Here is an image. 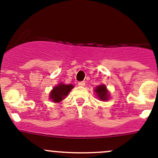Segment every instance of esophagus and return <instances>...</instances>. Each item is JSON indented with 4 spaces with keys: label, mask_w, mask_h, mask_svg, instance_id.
<instances>
[{
    "label": "esophagus",
    "mask_w": 158,
    "mask_h": 158,
    "mask_svg": "<svg viewBox=\"0 0 158 158\" xmlns=\"http://www.w3.org/2000/svg\"><path fill=\"white\" fill-rule=\"evenodd\" d=\"M78 85H79V86H84L86 85V82H84V81H81V82H78Z\"/></svg>",
    "instance_id": "esophagus-1"
}]
</instances>
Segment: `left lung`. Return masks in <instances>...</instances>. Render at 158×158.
I'll return each mask as SVG.
<instances>
[{"label":"left lung","mask_w":158,"mask_h":158,"mask_svg":"<svg viewBox=\"0 0 158 158\" xmlns=\"http://www.w3.org/2000/svg\"><path fill=\"white\" fill-rule=\"evenodd\" d=\"M95 91L101 100L107 101L108 99V93H107L106 86H104V85H100V86H98L96 88Z\"/></svg>","instance_id":"8db88e82"}]
</instances>
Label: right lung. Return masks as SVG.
<instances>
[{"mask_svg":"<svg viewBox=\"0 0 158 158\" xmlns=\"http://www.w3.org/2000/svg\"><path fill=\"white\" fill-rule=\"evenodd\" d=\"M72 88H73V86L72 84H69V85L59 84L58 86H55L51 92V94H50L51 100H52V101L55 103L61 102L72 90Z\"/></svg>","mask_w":158,"mask_h":158,"instance_id":"1","label":"right lung"}]
</instances>
